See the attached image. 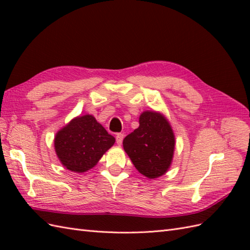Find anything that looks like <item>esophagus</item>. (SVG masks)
<instances>
[{
    "label": "esophagus",
    "instance_id": "1",
    "mask_svg": "<svg viewBox=\"0 0 250 250\" xmlns=\"http://www.w3.org/2000/svg\"><path fill=\"white\" fill-rule=\"evenodd\" d=\"M124 136L125 135L122 133H118L116 135V143H117V144H118V145L122 144V141H124Z\"/></svg>",
    "mask_w": 250,
    "mask_h": 250
}]
</instances>
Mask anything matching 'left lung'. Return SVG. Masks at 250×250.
<instances>
[{
	"label": "left lung",
	"instance_id": "8db88e82",
	"mask_svg": "<svg viewBox=\"0 0 250 250\" xmlns=\"http://www.w3.org/2000/svg\"><path fill=\"white\" fill-rule=\"evenodd\" d=\"M124 149L141 174L157 178L172 162L175 139L167 120L155 111H144L140 126L125 137Z\"/></svg>",
	"mask_w": 250,
	"mask_h": 250
}]
</instances>
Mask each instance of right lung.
I'll list each match as a JSON object with an SVG mask.
<instances>
[{"label":"right lung","instance_id":"1","mask_svg":"<svg viewBox=\"0 0 250 250\" xmlns=\"http://www.w3.org/2000/svg\"><path fill=\"white\" fill-rule=\"evenodd\" d=\"M114 143L115 137L93 116L86 115L73 119L58 132L55 149L67 169L83 173L93 167Z\"/></svg>","mask_w":250,"mask_h":250}]
</instances>
